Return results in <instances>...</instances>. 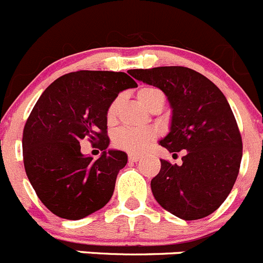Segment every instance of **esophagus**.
Masks as SVG:
<instances>
[{
    "instance_id": "1",
    "label": "esophagus",
    "mask_w": 263,
    "mask_h": 263,
    "mask_svg": "<svg viewBox=\"0 0 263 263\" xmlns=\"http://www.w3.org/2000/svg\"><path fill=\"white\" fill-rule=\"evenodd\" d=\"M139 160H140L139 155H134V153L129 155V161H130V162H137V161H139Z\"/></svg>"
}]
</instances>
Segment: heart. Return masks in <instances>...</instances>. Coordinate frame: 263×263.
<instances>
[{
    "mask_svg": "<svg viewBox=\"0 0 263 263\" xmlns=\"http://www.w3.org/2000/svg\"><path fill=\"white\" fill-rule=\"evenodd\" d=\"M137 97L139 102L144 106L147 110H152L155 106L163 105L165 103V97L161 90L153 87H143L138 90ZM119 103L120 98H115L110 103L107 108V121L112 123L118 115ZM155 140V133L148 129H134V128H123L116 132L114 137V144L120 149L126 151L130 153H142L149 147Z\"/></svg>",
    "mask_w": 263,
    "mask_h": 263,
    "instance_id": "1",
    "label": "heart"
}]
</instances>
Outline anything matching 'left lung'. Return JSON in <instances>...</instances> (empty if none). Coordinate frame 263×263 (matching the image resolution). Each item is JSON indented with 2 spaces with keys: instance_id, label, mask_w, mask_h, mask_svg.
I'll return each instance as SVG.
<instances>
[{
  "instance_id": "obj_1",
  "label": "left lung",
  "mask_w": 263,
  "mask_h": 263,
  "mask_svg": "<svg viewBox=\"0 0 263 263\" xmlns=\"http://www.w3.org/2000/svg\"><path fill=\"white\" fill-rule=\"evenodd\" d=\"M137 80L162 90L173 108L160 144L185 151L183 165L161 160L151 181L156 201L183 220L209 216L222 204L239 174L243 143L223 93L204 75L184 66L129 70Z\"/></svg>"
}]
</instances>
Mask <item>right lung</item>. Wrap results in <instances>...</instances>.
<instances>
[{"mask_svg": "<svg viewBox=\"0 0 263 263\" xmlns=\"http://www.w3.org/2000/svg\"><path fill=\"white\" fill-rule=\"evenodd\" d=\"M137 83L125 72L80 70L46 88L23 132V158L38 198L52 214L80 220L111 199L118 174L128 162L123 151L107 149V108ZM98 144V160L80 152V140Z\"/></svg>", "mask_w": 263, "mask_h": 263, "instance_id": "right-lung-1", "label": "right lung"}]
</instances>
